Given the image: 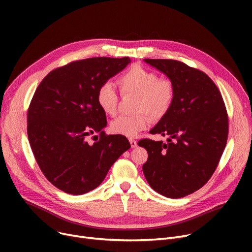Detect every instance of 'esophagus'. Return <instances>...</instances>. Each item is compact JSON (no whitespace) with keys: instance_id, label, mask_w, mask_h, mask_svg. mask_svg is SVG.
Here are the masks:
<instances>
[{"instance_id":"34e87169","label":"esophagus","mask_w":252,"mask_h":252,"mask_svg":"<svg viewBox=\"0 0 252 252\" xmlns=\"http://www.w3.org/2000/svg\"><path fill=\"white\" fill-rule=\"evenodd\" d=\"M129 143H130V146L131 148H135L137 147V141L134 139H129Z\"/></svg>"}]
</instances>
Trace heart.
<instances>
[{"instance_id":"heart-1","label":"heart","mask_w":252,"mask_h":252,"mask_svg":"<svg viewBox=\"0 0 252 252\" xmlns=\"http://www.w3.org/2000/svg\"><path fill=\"white\" fill-rule=\"evenodd\" d=\"M122 95L136 96L135 115H122L111 122L112 133L133 138L149 125V117L157 121L164 116L173 105L175 86L168 78H158L154 71L142 66H131L116 81ZM97 103L102 111L114 115L118 95L111 84L102 85L97 92Z\"/></svg>"}]
</instances>
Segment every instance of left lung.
Masks as SVG:
<instances>
[{
    "mask_svg": "<svg viewBox=\"0 0 252 252\" xmlns=\"http://www.w3.org/2000/svg\"><path fill=\"white\" fill-rule=\"evenodd\" d=\"M175 86V99L150 134L168 136L167 144L150 139L138 145L148 152L143 173L150 187L165 197L187 196L215 173L228 139V114L210 77L170 59H144Z\"/></svg>",
    "mask_w": 252,
    "mask_h": 252,
    "instance_id": "8db88e82",
    "label": "left lung"
}]
</instances>
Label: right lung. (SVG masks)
I'll list each match as a JSON object with an SVG mask.
<instances>
[{"instance_id":"obj_1","label":"right lung","mask_w":252,"mask_h":252,"mask_svg":"<svg viewBox=\"0 0 252 252\" xmlns=\"http://www.w3.org/2000/svg\"><path fill=\"white\" fill-rule=\"evenodd\" d=\"M128 63V57L73 61L38 85L28 112L29 141L43 174L61 191L82 195L94 190L130 148L125 136L105 135L106 114L97 103L99 88ZM95 132L100 139L89 144L86 138Z\"/></svg>"}]
</instances>
